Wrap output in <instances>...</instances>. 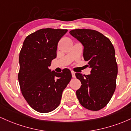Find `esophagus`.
Returning a JSON list of instances; mask_svg holds the SVG:
<instances>
[{
	"label": "esophagus",
	"instance_id": "obj_1",
	"mask_svg": "<svg viewBox=\"0 0 131 131\" xmlns=\"http://www.w3.org/2000/svg\"><path fill=\"white\" fill-rule=\"evenodd\" d=\"M71 73H72V77H75V72L73 71H71Z\"/></svg>",
	"mask_w": 131,
	"mask_h": 131
}]
</instances>
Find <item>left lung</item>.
Listing matches in <instances>:
<instances>
[{
  "label": "left lung",
  "instance_id": "obj_1",
  "mask_svg": "<svg viewBox=\"0 0 131 131\" xmlns=\"http://www.w3.org/2000/svg\"><path fill=\"white\" fill-rule=\"evenodd\" d=\"M70 34L83 46V58L92 69L90 75L76 73L82 85L76 95L82 106L98 111L106 106L116 89L117 65L111 41L97 31L75 29Z\"/></svg>",
  "mask_w": 131,
  "mask_h": 131
}]
</instances>
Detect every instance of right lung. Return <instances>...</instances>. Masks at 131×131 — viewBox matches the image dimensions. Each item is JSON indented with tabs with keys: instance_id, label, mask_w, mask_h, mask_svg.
I'll use <instances>...</instances> for the list:
<instances>
[{
	"instance_id": "obj_1",
	"label": "right lung",
	"mask_w": 131,
	"mask_h": 131,
	"mask_svg": "<svg viewBox=\"0 0 131 131\" xmlns=\"http://www.w3.org/2000/svg\"><path fill=\"white\" fill-rule=\"evenodd\" d=\"M67 30L43 28L30 34L19 56L18 79L23 97L35 111L46 113L61 103L62 92L72 79L70 70L57 73L49 69L56 58L58 43Z\"/></svg>"
}]
</instances>
